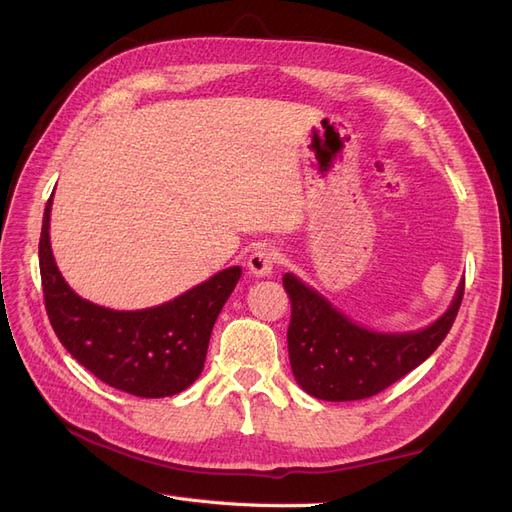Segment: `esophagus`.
I'll list each match as a JSON object with an SVG mask.
<instances>
[{"label": "esophagus", "instance_id": "esophagus-1", "mask_svg": "<svg viewBox=\"0 0 512 512\" xmlns=\"http://www.w3.org/2000/svg\"><path fill=\"white\" fill-rule=\"evenodd\" d=\"M275 262H277V252L273 247L260 245L250 254V258H247V269H250V273L256 277H269L273 273Z\"/></svg>", "mask_w": 512, "mask_h": 512}]
</instances>
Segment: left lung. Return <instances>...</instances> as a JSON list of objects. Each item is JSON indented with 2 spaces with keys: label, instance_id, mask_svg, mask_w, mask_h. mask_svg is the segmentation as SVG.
<instances>
[{
  "label": "left lung",
  "instance_id": "left-lung-1",
  "mask_svg": "<svg viewBox=\"0 0 512 512\" xmlns=\"http://www.w3.org/2000/svg\"><path fill=\"white\" fill-rule=\"evenodd\" d=\"M292 301L288 354L301 389L316 399L354 401L378 395L436 352L451 331L463 299L461 282L446 312L416 333H376L359 327L305 286L284 275Z\"/></svg>",
  "mask_w": 512,
  "mask_h": 512
}]
</instances>
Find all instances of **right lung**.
<instances>
[{
    "label": "right lung",
    "mask_w": 512,
    "mask_h": 512,
    "mask_svg": "<svg viewBox=\"0 0 512 512\" xmlns=\"http://www.w3.org/2000/svg\"><path fill=\"white\" fill-rule=\"evenodd\" d=\"M46 203L40 232L44 307L59 342L91 374L136 397H170L205 367L209 337L241 269L230 267L181 297L138 312H115L81 299L61 277L51 252Z\"/></svg>",
    "instance_id": "right-lung-1"
}]
</instances>
